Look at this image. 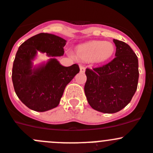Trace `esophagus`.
<instances>
[{
	"label": "esophagus",
	"instance_id": "34e87169",
	"mask_svg": "<svg viewBox=\"0 0 153 153\" xmlns=\"http://www.w3.org/2000/svg\"><path fill=\"white\" fill-rule=\"evenodd\" d=\"M79 70H80L81 73H84L85 72V71H86V68H85V67H84V66L79 65Z\"/></svg>",
	"mask_w": 153,
	"mask_h": 153
}]
</instances>
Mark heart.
Listing matches in <instances>:
<instances>
[{
  "label": "heart",
  "instance_id": "1",
  "mask_svg": "<svg viewBox=\"0 0 153 153\" xmlns=\"http://www.w3.org/2000/svg\"><path fill=\"white\" fill-rule=\"evenodd\" d=\"M115 51V45L111 42L92 41L78 45L75 54L81 61L103 64L114 56Z\"/></svg>",
  "mask_w": 153,
  "mask_h": 153
}]
</instances>
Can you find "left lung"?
<instances>
[{
  "mask_svg": "<svg viewBox=\"0 0 153 153\" xmlns=\"http://www.w3.org/2000/svg\"><path fill=\"white\" fill-rule=\"evenodd\" d=\"M114 59L92 70L86 69L85 95L91 107L102 113L119 111L130 103L137 89L138 59L127 43L113 39Z\"/></svg>",
  "mask_w": 153,
  "mask_h": 153,
  "instance_id": "1",
  "label": "left lung"
}]
</instances>
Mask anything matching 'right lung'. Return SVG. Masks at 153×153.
I'll return each mask as SVG.
<instances>
[{
    "mask_svg": "<svg viewBox=\"0 0 153 153\" xmlns=\"http://www.w3.org/2000/svg\"><path fill=\"white\" fill-rule=\"evenodd\" d=\"M66 42L55 35L39 33L19 46L13 64L12 81L16 96L29 108L43 112L57 107L66 86L79 72L78 64L64 67L54 58L64 54ZM37 51L53 58L33 67Z\"/></svg>",
    "mask_w": 153,
    "mask_h": 153,
    "instance_id": "1",
    "label": "right lung"
}]
</instances>
